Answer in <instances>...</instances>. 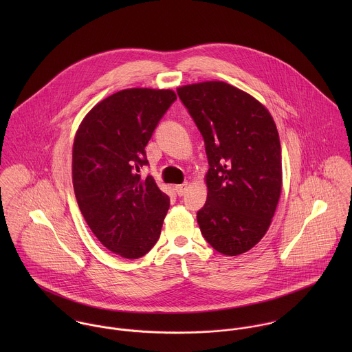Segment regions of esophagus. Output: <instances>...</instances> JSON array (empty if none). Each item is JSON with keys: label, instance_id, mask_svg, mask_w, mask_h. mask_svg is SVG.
Masks as SVG:
<instances>
[{"label": "esophagus", "instance_id": "obj_1", "mask_svg": "<svg viewBox=\"0 0 352 352\" xmlns=\"http://www.w3.org/2000/svg\"><path fill=\"white\" fill-rule=\"evenodd\" d=\"M187 187H188V184H187V183H184V184H180V186H176V187H175V190H176V194H177L179 197H183V195L186 194V191H187Z\"/></svg>", "mask_w": 352, "mask_h": 352}]
</instances>
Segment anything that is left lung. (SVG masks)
Here are the masks:
<instances>
[{"mask_svg":"<svg viewBox=\"0 0 352 352\" xmlns=\"http://www.w3.org/2000/svg\"><path fill=\"white\" fill-rule=\"evenodd\" d=\"M203 135L207 201L198 211L206 241L226 256L252 250L267 233L282 192L276 124L250 94L223 81L177 88Z\"/></svg>","mask_w":352,"mask_h":352,"instance_id":"8db88e82","label":"left lung"}]
</instances>
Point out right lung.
Here are the masks:
<instances>
[{"instance_id": "right-lung-1", "label": "right lung", "mask_w": 352, "mask_h": 352, "mask_svg": "<svg viewBox=\"0 0 352 352\" xmlns=\"http://www.w3.org/2000/svg\"><path fill=\"white\" fill-rule=\"evenodd\" d=\"M176 94L130 88L98 102L76 131L72 177L76 199L101 244L140 258L157 243L169 198L151 176L145 146Z\"/></svg>"}]
</instances>
